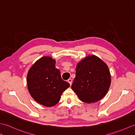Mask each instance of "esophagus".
Listing matches in <instances>:
<instances>
[{"label": "esophagus", "instance_id": "34e87169", "mask_svg": "<svg viewBox=\"0 0 135 135\" xmlns=\"http://www.w3.org/2000/svg\"><path fill=\"white\" fill-rule=\"evenodd\" d=\"M68 82L70 84V86H71V84H72V80H71V79H69V80H68Z\"/></svg>", "mask_w": 135, "mask_h": 135}]
</instances>
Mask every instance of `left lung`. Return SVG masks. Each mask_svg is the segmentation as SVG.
I'll return each instance as SVG.
<instances>
[{
    "mask_svg": "<svg viewBox=\"0 0 135 135\" xmlns=\"http://www.w3.org/2000/svg\"><path fill=\"white\" fill-rule=\"evenodd\" d=\"M71 89L82 101L92 103L102 99L110 85L107 65L96 55H89L77 65Z\"/></svg>",
    "mask_w": 135,
    "mask_h": 135,
    "instance_id": "8db88e82",
    "label": "left lung"
}]
</instances>
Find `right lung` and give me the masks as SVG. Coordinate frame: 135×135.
Here are the masks:
<instances>
[{"label": "right lung", "instance_id": "1", "mask_svg": "<svg viewBox=\"0 0 135 135\" xmlns=\"http://www.w3.org/2000/svg\"><path fill=\"white\" fill-rule=\"evenodd\" d=\"M55 65V60L51 57H43L32 66L27 75L28 90L31 97L47 107L56 105L62 93L70 86L62 80Z\"/></svg>", "mask_w": 135, "mask_h": 135}]
</instances>
